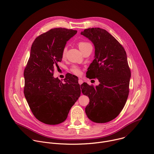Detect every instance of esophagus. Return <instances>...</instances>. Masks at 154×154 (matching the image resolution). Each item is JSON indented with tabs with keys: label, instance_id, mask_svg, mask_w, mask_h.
I'll return each mask as SVG.
<instances>
[{
	"label": "esophagus",
	"instance_id": "esophagus-1",
	"mask_svg": "<svg viewBox=\"0 0 154 154\" xmlns=\"http://www.w3.org/2000/svg\"><path fill=\"white\" fill-rule=\"evenodd\" d=\"M78 82H79V84L81 85V84H82L83 83V81H82V79H79V80H78Z\"/></svg>",
	"mask_w": 154,
	"mask_h": 154
}]
</instances>
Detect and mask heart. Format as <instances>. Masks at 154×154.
<instances>
[{
    "label": "heart",
    "mask_w": 154,
    "mask_h": 154,
    "mask_svg": "<svg viewBox=\"0 0 154 154\" xmlns=\"http://www.w3.org/2000/svg\"><path fill=\"white\" fill-rule=\"evenodd\" d=\"M78 45L79 48L80 49V50L82 52L83 51H84L85 50H86L87 48L88 47H91V45L86 41H79L78 43ZM66 53H67V47H64L63 50V53H62V56L63 57H64L66 55ZM72 72L76 75H79L80 74V70L79 69L76 67H73L72 69Z\"/></svg>",
    "instance_id": "b5f03b06"
}]
</instances>
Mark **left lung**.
<instances>
[{"label":"left lung","mask_w":154,"mask_h":154,"mask_svg":"<svg viewBox=\"0 0 154 154\" xmlns=\"http://www.w3.org/2000/svg\"><path fill=\"white\" fill-rule=\"evenodd\" d=\"M81 35L95 46V59L86 73L89 79L97 78L95 87L86 82L81 85L82 93L88 97L85 109L87 117L97 123L115 119L126 103L131 76L125 48L106 29H85Z\"/></svg>","instance_id":"obj_1"}]
</instances>
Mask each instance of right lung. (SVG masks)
<instances>
[{
	"label": "right lung",
	"instance_id": "right-lung-1",
	"mask_svg": "<svg viewBox=\"0 0 154 154\" xmlns=\"http://www.w3.org/2000/svg\"><path fill=\"white\" fill-rule=\"evenodd\" d=\"M76 30L53 28L34 41L24 70V95L34 116L45 124L64 122L81 95L77 76L69 74L60 81L53 76L62 60L63 50Z\"/></svg>",
	"mask_w": 154,
	"mask_h": 154
}]
</instances>
